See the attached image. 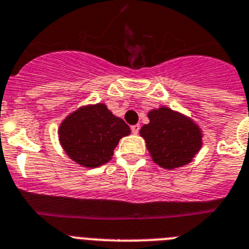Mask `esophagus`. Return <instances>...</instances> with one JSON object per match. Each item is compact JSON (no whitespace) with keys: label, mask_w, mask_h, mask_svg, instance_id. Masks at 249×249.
I'll return each instance as SVG.
<instances>
[{"label":"esophagus","mask_w":249,"mask_h":249,"mask_svg":"<svg viewBox=\"0 0 249 249\" xmlns=\"http://www.w3.org/2000/svg\"><path fill=\"white\" fill-rule=\"evenodd\" d=\"M139 130H140V125L139 124L133 125V126H131V131H133V134H138V133H139Z\"/></svg>","instance_id":"34e87169"}]
</instances>
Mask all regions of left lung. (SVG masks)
<instances>
[{
	"instance_id": "left-lung-1",
	"label": "left lung",
	"mask_w": 249,
	"mask_h": 249,
	"mask_svg": "<svg viewBox=\"0 0 249 249\" xmlns=\"http://www.w3.org/2000/svg\"><path fill=\"white\" fill-rule=\"evenodd\" d=\"M148 118L140 135L158 165L176 169L193 160L202 148L203 134L192 119L165 107L149 111Z\"/></svg>"
}]
</instances>
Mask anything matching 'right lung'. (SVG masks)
<instances>
[{
  "mask_svg": "<svg viewBox=\"0 0 249 249\" xmlns=\"http://www.w3.org/2000/svg\"><path fill=\"white\" fill-rule=\"evenodd\" d=\"M129 134V125L101 103L71 112L59 127L60 144L65 153L85 168L107 163L119 140Z\"/></svg>",
  "mask_w": 249,
  "mask_h": 249,
  "instance_id": "obj_1",
  "label": "right lung"
}]
</instances>
